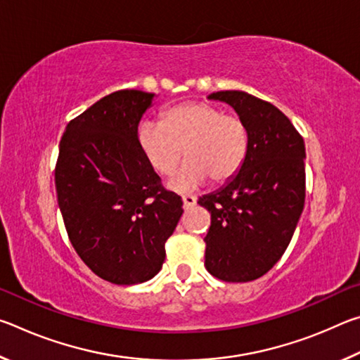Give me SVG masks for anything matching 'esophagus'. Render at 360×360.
I'll return each mask as SVG.
<instances>
[{
  "instance_id": "34e87169",
  "label": "esophagus",
  "mask_w": 360,
  "mask_h": 360,
  "mask_svg": "<svg viewBox=\"0 0 360 360\" xmlns=\"http://www.w3.org/2000/svg\"><path fill=\"white\" fill-rule=\"evenodd\" d=\"M182 203H184V208H192V206L197 205V197L195 195H184L182 197Z\"/></svg>"
}]
</instances>
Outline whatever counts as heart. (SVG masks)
Segmentation results:
<instances>
[{"mask_svg":"<svg viewBox=\"0 0 360 360\" xmlns=\"http://www.w3.org/2000/svg\"><path fill=\"white\" fill-rule=\"evenodd\" d=\"M138 141L146 160L163 178L174 173L182 149L187 160L169 181L176 192L212 182H225L240 172L249 152V130L238 115L205 101L167 109L160 122H143Z\"/></svg>","mask_w":360,"mask_h":360,"instance_id":"obj_1","label":"heart"}]
</instances>
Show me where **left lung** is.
I'll return each instance as SVG.
<instances>
[{
    "mask_svg": "<svg viewBox=\"0 0 360 360\" xmlns=\"http://www.w3.org/2000/svg\"><path fill=\"white\" fill-rule=\"evenodd\" d=\"M208 98L246 122L249 152L227 184L198 200L211 212L205 266L222 281L248 283L271 270L294 235L304 205V143L271 103L240 90Z\"/></svg>",
    "mask_w": 360,
    "mask_h": 360,
    "instance_id": "8db88e82",
    "label": "left lung"
}]
</instances>
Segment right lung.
Returning a JSON list of instances; mask_svg holds the SVG:
<instances>
[{
	"label": "right lung",
	"instance_id": "1",
	"mask_svg": "<svg viewBox=\"0 0 360 360\" xmlns=\"http://www.w3.org/2000/svg\"><path fill=\"white\" fill-rule=\"evenodd\" d=\"M154 96H103L66 125L60 141L56 187L71 245L95 275L119 285L160 271L182 216L181 197L163 188L139 148V120Z\"/></svg>",
	"mask_w": 360,
	"mask_h": 360
}]
</instances>
